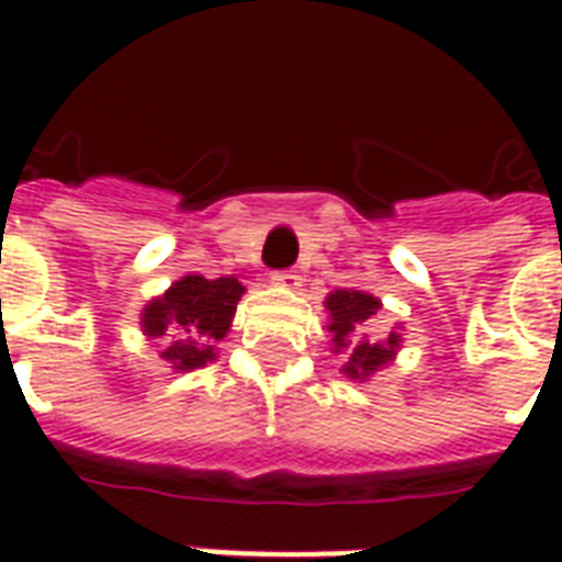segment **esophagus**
<instances>
[{"label": "esophagus", "mask_w": 562, "mask_h": 562, "mask_svg": "<svg viewBox=\"0 0 562 562\" xmlns=\"http://www.w3.org/2000/svg\"><path fill=\"white\" fill-rule=\"evenodd\" d=\"M270 282H273V285H280V289H285V292H297V289H301V273H294V270H282V273H273Z\"/></svg>", "instance_id": "obj_1"}]
</instances>
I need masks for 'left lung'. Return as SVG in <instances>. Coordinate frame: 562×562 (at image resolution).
I'll return each mask as SVG.
<instances>
[{"label":"left lung","mask_w":562,"mask_h":562,"mask_svg":"<svg viewBox=\"0 0 562 562\" xmlns=\"http://www.w3.org/2000/svg\"><path fill=\"white\" fill-rule=\"evenodd\" d=\"M379 310L382 301L376 294L361 289H334L325 297V313H328L325 330H328L330 352L342 355L340 373L352 382H367L370 376H376L401 352V330H391L385 340H370V334L364 330Z\"/></svg>","instance_id":"1"}]
</instances>
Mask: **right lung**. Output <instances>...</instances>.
<instances>
[{
    "mask_svg": "<svg viewBox=\"0 0 562 562\" xmlns=\"http://www.w3.org/2000/svg\"><path fill=\"white\" fill-rule=\"evenodd\" d=\"M244 292V282L234 277L204 280L201 273H189L144 304L140 330L171 370L192 373L220 358L216 342L232 330L234 310Z\"/></svg>",
    "mask_w": 562,
    "mask_h": 562,
    "instance_id": "obj_1",
    "label": "right lung"
}]
</instances>
